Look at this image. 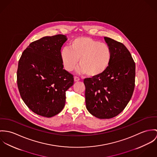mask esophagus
I'll return each instance as SVG.
<instances>
[{
	"label": "esophagus",
	"instance_id": "esophagus-1",
	"mask_svg": "<svg viewBox=\"0 0 157 157\" xmlns=\"http://www.w3.org/2000/svg\"><path fill=\"white\" fill-rule=\"evenodd\" d=\"M79 79H79L78 77H77V76H75V77H74V81H75V82L79 81Z\"/></svg>",
	"mask_w": 157,
	"mask_h": 157
}]
</instances>
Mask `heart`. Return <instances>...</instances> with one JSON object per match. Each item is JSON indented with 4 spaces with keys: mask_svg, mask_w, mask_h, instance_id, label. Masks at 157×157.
I'll return each instance as SVG.
<instances>
[{
    "mask_svg": "<svg viewBox=\"0 0 157 157\" xmlns=\"http://www.w3.org/2000/svg\"><path fill=\"white\" fill-rule=\"evenodd\" d=\"M64 69L71 71L79 60L80 73H86L90 77H98L108 68L112 57L109 46L90 37L81 36L70 42L69 48H63L60 53Z\"/></svg>",
    "mask_w": 157,
    "mask_h": 157,
    "instance_id": "heart-1",
    "label": "heart"
}]
</instances>
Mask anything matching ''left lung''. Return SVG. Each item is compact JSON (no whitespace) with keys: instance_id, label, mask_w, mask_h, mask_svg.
Segmentation results:
<instances>
[{"instance_id":"obj_1","label":"left lung","mask_w":157,"mask_h":157,"mask_svg":"<svg viewBox=\"0 0 157 157\" xmlns=\"http://www.w3.org/2000/svg\"><path fill=\"white\" fill-rule=\"evenodd\" d=\"M112 57L99 76L84 79L88 111L94 117L107 119L119 114L126 106L135 87L136 64L131 53L121 42L104 37Z\"/></svg>"}]
</instances>
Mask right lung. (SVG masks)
I'll list each match as a JSON object with an SVG mask.
<instances>
[{
  "mask_svg": "<svg viewBox=\"0 0 157 157\" xmlns=\"http://www.w3.org/2000/svg\"><path fill=\"white\" fill-rule=\"evenodd\" d=\"M62 34L32 42L18 61L17 82L20 96L34 113L51 117L66 102V91L74 83L73 75L61 62V48L67 40Z\"/></svg>",
  "mask_w": 157,
  "mask_h": 157,
  "instance_id": "obj_1",
  "label": "right lung"
}]
</instances>
